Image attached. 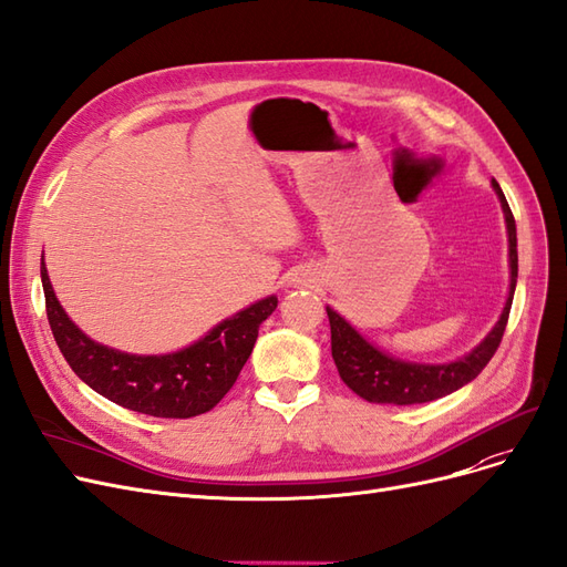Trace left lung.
I'll use <instances>...</instances> for the list:
<instances>
[{
    "instance_id": "obj_1",
    "label": "left lung",
    "mask_w": 567,
    "mask_h": 567,
    "mask_svg": "<svg viewBox=\"0 0 567 567\" xmlns=\"http://www.w3.org/2000/svg\"><path fill=\"white\" fill-rule=\"evenodd\" d=\"M492 186L496 196L502 200L506 229H508V257H511V293L506 300V307L502 312V319L496 321L492 333L480 342V346L468 354L452 364H409L392 359L383 352L375 350L373 346L359 336L352 326L336 315L331 307H326L331 323V354L338 367V373L342 383H346L359 398L367 402L379 404H423L444 398L466 383H471L475 375L483 371L489 359L494 357L496 348L504 338L508 312L513 302V290H516L518 279V250H516V219L506 203V196L502 186L492 179Z\"/></svg>"
}]
</instances>
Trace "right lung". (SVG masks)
<instances>
[{"instance_id":"right-lung-1","label":"right lung","mask_w":567,"mask_h":567,"mask_svg":"<svg viewBox=\"0 0 567 567\" xmlns=\"http://www.w3.org/2000/svg\"><path fill=\"white\" fill-rule=\"evenodd\" d=\"M47 319L65 362L106 400L158 419H192L210 411L236 383L252 352L260 323L277 310L265 298L175 354L136 357L90 340L68 319L49 284L42 255Z\"/></svg>"}]
</instances>
